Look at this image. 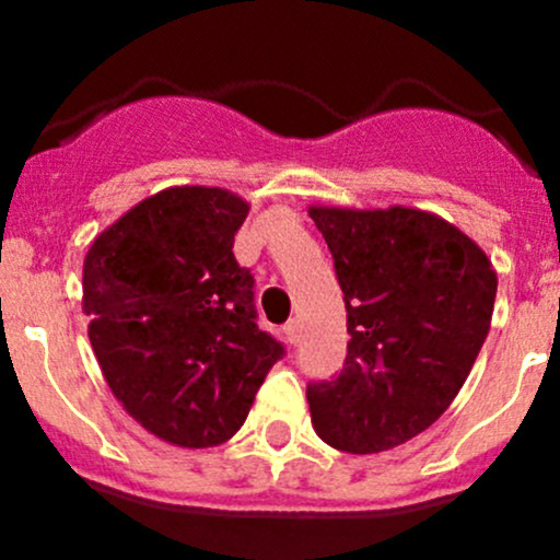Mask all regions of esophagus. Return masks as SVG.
Returning <instances> with one entry per match:
<instances>
[{"mask_svg":"<svg viewBox=\"0 0 560 560\" xmlns=\"http://www.w3.org/2000/svg\"><path fill=\"white\" fill-rule=\"evenodd\" d=\"M284 338L290 343H298V338H301V322H298V319L287 322V325H284Z\"/></svg>","mask_w":560,"mask_h":560,"instance_id":"1","label":"esophagus"}]
</instances>
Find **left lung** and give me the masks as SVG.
Wrapping results in <instances>:
<instances>
[{
	"label": "left lung",
	"instance_id": "8db88e82",
	"mask_svg": "<svg viewBox=\"0 0 560 560\" xmlns=\"http://www.w3.org/2000/svg\"><path fill=\"white\" fill-rule=\"evenodd\" d=\"M347 303V363L308 385L316 436L352 455L420 436L453 404L493 319V262L409 206H312Z\"/></svg>",
	"mask_w": 560,
	"mask_h": 560
}]
</instances>
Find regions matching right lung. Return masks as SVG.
<instances>
[{"instance_id":"add662e5","label":"right lung","mask_w":560,"mask_h":560,"mask_svg":"<svg viewBox=\"0 0 560 560\" xmlns=\"http://www.w3.org/2000/svg\"><path fill=\"white\" fill-rule=\"evenodd\" d=\"M246 213L230 189L171 186L121 213L83 259V314L107 387L175 447L233 439L284 354L254 322V279L233 257Z\"/></svg>"}]
</instances>
